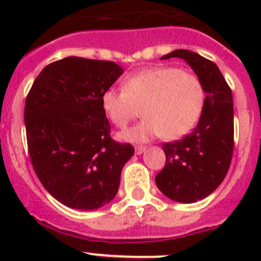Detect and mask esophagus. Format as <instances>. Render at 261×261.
<instances>
[{
	"label": "esophagus",
	"mask_w": 261,
	"mask_h": 261,
	"mask_svg": "<svg viewBox=\"0 0 261 261\" xmlns=\"http://www.w3.org/2000/svg\"><path fill=\"white\" fill-rule=\"evenodd\" d=\"M145 151V146H136L135 147V152L138 155H140V154H143V152Z\"/></svg>",
	"instance_id": "esophagus-1"
}]
</instances>
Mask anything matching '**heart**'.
Here are the masks:
<instances>
[{
	"instance_id": "heart-1",
	"label": "heart",
	"mask_w": 261,
	"mask_h": 261,
	"mask_svg": "<svg viewBox=\"0 0 261 261\" xmlns=\"http://www.w3.org/2000/svg\"><path fill=\"white\" fill-rule=\"evenodd\" d=\"M204 96L203 84L196 74L175 67H156L126 77L122 89H106L101 105L109 120L120 128L141 109L145 118L121 133L120 139L145 143L156 136L175 140L186 135L202 114Z\"/></svg>"
}]
</instances>
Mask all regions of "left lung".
<instances>
[{
	"label": "left lung",
	"mask_w": 261,
	"mask_h": 261,
	"mask_svg": "<svg viewBox=\"0 0 261 261\" xmlns=\"http://www.w3.org/2000/svg\"><path fill=\"white\" fill-rule=\"evenodd\" d=\"M186 60L203 84V110L198 125L189 135L165 143V165L155 177L163 194L180 203L206 198L225 179L233 151L232 92L211 60L197 53L178 49L162 59Z\"/></svg>",
	"instance_id": "1"
}]
</instances>
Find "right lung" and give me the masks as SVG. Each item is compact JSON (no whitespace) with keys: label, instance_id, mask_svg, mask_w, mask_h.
<instances>
[{"label":"right lung","instance_id":"right-lung-1","mask_svg":"<svg viewBox=\"0 0 261 261\" xmlns=\"http://www.w3.org/2000/svg\"><path fill=\"white\" fill-rule=\"evenodd\" d=\"M123 73L109 60L68 57L46 65L25 102L26 139L44 188L70 208L91 211L115 198L135 150L116 143L101 96Z\"/></svg>","mask_w":261,"mask_h":261}]
</instances>
